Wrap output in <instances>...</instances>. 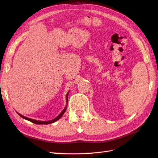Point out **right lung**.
I'll use <instances>...</instances> for the list:
<instances>
[{"label": "right lung", "instance_id": "add662e5", "mask_svg": "<svg viewBox=\"0 0 158 158\" xmlns=\"http://www.w3.org/2000/svg\"><path fill=\"white\" fill-rule=\"evenodd\" d=\"M69 92L67 93V94H66V106H65V108H64V110L62 111V112H61L60 114L56 118L53 119V120H50V121H39V120H33V119H31V118L25 117V116H23V115H21L20 114H19V113H18V114L19 115V116H20V117H22L23 118L25 119V120H28V121H30V122H32V123H36V124H49V123H54V122H56L57 120H58L62 116V115H63L64 114V112H66V108H67L68 102H68V101H69V100H68V96H69Z\"/></svg>", "mask_w": 158, "mask_h": 158}]
</instances>
